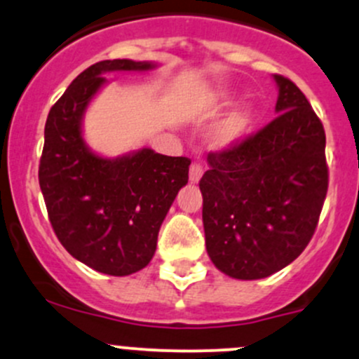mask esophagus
Returning a JSON list of instances; mask_svg holds the SVG:
<instances>
[{"mask_svg": "<svg viewBox=\"0 0 359 359\" xmlns=\"http://www.w3.org/2000/svg\"><path fill=\"white\" fill-rule=\"evenodd\" d=\"M203 175V165L200 163H194L190 165V181L191 183H198Z\"/></svg>", "mask_w": 359, "mask_h": 359, "instance_id": "esophagus-1", "label": "esophagus"}]
</instances>
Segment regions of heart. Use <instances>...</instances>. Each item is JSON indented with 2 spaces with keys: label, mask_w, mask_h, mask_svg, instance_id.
<instances>
[{
  "label": "heart",
  "mask_w": 359,
  "mask_h": 359,
  "mask_svg": "<svg viewBox=\"0 0 359 359\" xmlns=\"http://www.w3.org/2000/svg\"><path fill=\"white\" fill-rule=\"evenodd\" d=\"M231 97L227 92H217L210 97L209 106L210 107H222L229 104ZM253 111L250 106H240L234 111H231L227 116L222 119L217 125V128L212 133V144L217 149H227L231 145L236 144L238 140L245 135L248 130L250 123H252Z\"/></svg>",
  "instance_id": "obj_1"
}]
</instances>
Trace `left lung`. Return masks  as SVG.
<instances>
[{
	"mask_svg": "<svg viewBox=\"0 0 359 359\" xmlns=\"http://www.w3.org/2000/svg\"><path fill=\"white\" fill-rule=\"evenodd\" d=\"M273 80L279 116L210 152L198 183L207 253L219 271L241 280L272 276L302 255L329 187L322 121L291 80Z\"/></svg>",
	"mask_w": 359,
	"mask_h": 359,
	"instance_id": "obj_1",
	"label": "left lung"
}]
</instances>
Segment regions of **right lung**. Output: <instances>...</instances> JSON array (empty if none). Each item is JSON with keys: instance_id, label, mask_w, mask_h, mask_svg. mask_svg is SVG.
Masks as SVG:
<instances>
[{"instance_id": "right-lung-1", "label": "right lung", "mask_w": 359, "mask_h": 359, "mask_svg": "<svg viewBox=\"0 0 359 359\" xmlns=\"http://www.w3.org/2000/svg\"><path fill=\"white\" fill-rule=\"evenodd\" d=\"M150 61L106 60L80 73L48 114L39 184L67 252L94 271L130 276L152 260L157 234L190 159L140 149L107 159L88 149L82 121L111 72H149Z\"/></svg>"}]
</instances>
